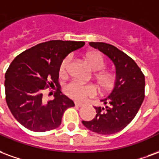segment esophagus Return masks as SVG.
Returning <instances> with one entry per match:
<instances>
[{"label":"esophagus","mask_w":159,"mask_h":159,"mask_svg":"<svg viewBox=\"0 0 159 159\" xmlns=\"http://www.w3.org/2000/svg\"><path fill=\"white\" fill-rule=\"evenodd\" d=\"M75 105H76V106H78V107H82L84 105V103H80V102H75Z\"/></svg>","instance_id":"34e87169"}]
</instances>
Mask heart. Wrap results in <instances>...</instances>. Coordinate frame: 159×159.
Returning <instances> with one entry per match:
<instances>
[{"label": "heart", "mask_w": 159, "mask_h": 159, "mask_svg": "<svg viewBox=\"0 0 159 159\" xmlns=\"http://www.w3.org/2000/svg\"><path fill=\"white\" fill-rule=\"evenodd\" d=\"M92 69L94 70H101L105 67V61L98 53H89L85 56ZM70 56H67L63 60L60 66V75L66 76L67 74L68 68L70 62ZM98 85L102 91H108L113 88L116 82V76L109 71L103 70L96 74ZM66 93L71 98L81 101L89 97H93L96 94V88L90 84H83L78 80H73L65 88Z\"/></svg>", "instance_id": "obj_1"}]
</instances>
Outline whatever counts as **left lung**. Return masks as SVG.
<instances>
[{"instance_id": "obj_1", "label": "left lung", "mask_w": 159, "mask_h": 159, "mask_svg": "<svg viewBox=\"0 0 159 159\" xmlns=\"http://www.w3.org/2000/svg\"><path fill=\"white\" fill-rule=\"evenodd\" d=\"M89 44L112 61L116 78L111 93L100 100L105 107H94L96 116L83 124L98 134H115L127 126L138 112L145 97V76L136 62L116 47L103 42Z\"/></svg>"}]
</instances>
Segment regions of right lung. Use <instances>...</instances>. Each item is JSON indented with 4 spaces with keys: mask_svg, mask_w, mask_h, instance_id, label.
I'll return each instance as SVG.
<instances>
[{
    "mask_svg": "<svg viewBox=\"0 0 159 159\" xmlns=\"http://www.w3.org/2000/svg\"><path fill=\"white\" fill-rule=\"evenodd\" d=\"M84 44L83 41H48L23 51L11 63L5 74L6 101L23 126L43 132L61 125L66 109L75 105L73 101L59 89L53 100L45 101L43 90L59 88L61 63Z\"/></svg>",
    "mask_w": 159,
    "mask_h": 159,
    "instance_id": "add662e5",
    "label": "right lung"
}]
</instances>
